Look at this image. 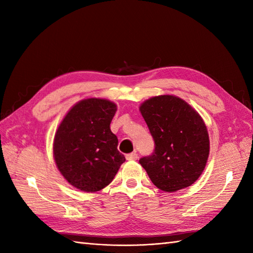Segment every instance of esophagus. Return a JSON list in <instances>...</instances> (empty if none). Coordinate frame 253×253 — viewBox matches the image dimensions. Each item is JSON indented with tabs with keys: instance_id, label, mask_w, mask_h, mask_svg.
<instances>
[{
	"instance_id": "1",
	"label": "esophagus",
	"mask_w": 253,
	"mask_h": 253,
	"mask_svg": "<svg viewBox=\"0 0 253 253\" xmlns=\"http://www.w3.org/2000/svg\"><path fill=\"white\" fill-rule=\"evenodd\" d=\"M126 159H127L128 161H136V160L138 159V154H137V152L129 153V154L126 155Z\"/></svg>"
}]
</instances>
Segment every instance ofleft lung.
Here are the masks:
<instances>
[{"instance_id":"1","label":"left lung","mask_w":253,"mask_h":253,"mask_svg":"<svg viewBox=\"0 0 253 253\" xmlns=\"http://www.w3.org/2000/svg\"><path fill=\"white\" fill-rule=\"evenodd\" d=\"M154 139V152L139 160L159 189L191 186L206 169L210 139L200 114L176 95H158L139 106Z\"/></svg>"}]
</instances>
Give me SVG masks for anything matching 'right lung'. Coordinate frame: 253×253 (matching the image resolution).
<instances>
[{
	"label": "right lung",
	"mask_w": 253,
	"mask_h": 253,
	"mask_svg": "<svg viewBox=\"0 0 253 253\" xmlns=\"http://www.w3.org/2000/svg\"><path fill=\"white\" fill-rule=\"evenodd\" d=\"M116 111L114 102L84 99L72 106L57 128L53 141L55 164L68 184L79 190L103 189L125 162L110 127Z\"/></svg>",
	"instance_id": "right-lung-1"
}]
</instances>
